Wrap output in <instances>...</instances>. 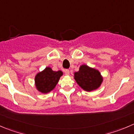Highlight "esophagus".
<instances>
[{
    "label": "esophagus",
    "mask_w": 134,
    "mask_h": 134,
    "mask_svg": "<svg viewBox=\"0 0 134 134\" xmlns=\"http://www.w3.org/2000/svg\"><path fill=\"white\" fill-rule=\"evenodd\" d=\"M65 74L66 75H69V74H70L69 70V69L65 70Z\"/></svg>",
    "instance_id": "esophagus-1"
}]
</instances>
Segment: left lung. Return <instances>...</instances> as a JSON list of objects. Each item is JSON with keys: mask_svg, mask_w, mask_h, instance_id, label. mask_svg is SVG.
<instances>
[{"mask_svg": "<svg viewBox=\"0 0 134 134\" xmlns=\"http://www.w3.org/2000/svg\"><path fill=\"white\" fill-rule=\"evenodd\" d=\"M75 79L83 90L88 92L96 90L102 82V76L97 70L83 65L79 71L75 72Z\"/></svg>", "mask_w": 134, "mask_h": 134, "instance_id": "left-lung-1", "label": "left lung"}]
</instances>
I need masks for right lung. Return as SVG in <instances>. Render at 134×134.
<instances>
[{
  "mask_svg": "<svg viewBox=\"0 0 134 134\" xmlns=\"http://www.w3.org/2000/svg\"><path fill=\"white\" fill-rule=\"evenodd\" d=\"M62 75L61 71H54L50 67H46L35 76L36 87L42 93L50 92L55 88Z\"/></svg>",
  "mask_w": 134,
  "mask_h": 134,
  "instance_id": "add662e5",
  "label": "right lung"
}]
</instances>
